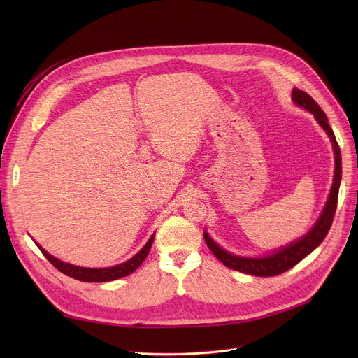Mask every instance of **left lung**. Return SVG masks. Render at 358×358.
I'll return each instance as SVG.
<instances>
[{
	"mask_svg": "<svg viewBox=\"0 0 358 358\" xmlns=\"http://www.w3.org/2000/svg\"><path fill=\"white\" fill-rule=\"evenodd\" d=\"M292 100L294 104L299 107H303L305 110L310 111L315 116L316 122L322 126V129L327 131V135L329 136L332 146H334V154H335V173H334V184L332 189L328 197V201L325 204V208L319 216L317 222L315 223V227L300 239L296 242L289 243L287 247H283L277 250L275 252L266 255V257H257V258H250V257H239L235 254H231L228 251H224L220 248L217 243L209 236V234L204 231V241L208 243L209 250L216 255L217 259H220L224 266L228 268H232L235 271H241L245 274L257 275V277H271V275H278L281 273H285L290 268H293L297 262L302 261L306 255H309L316 247H319L329 228L332 224L335 210H336V203H338V192H340V182H341V150L340 146L336 143L335 135L328 124V117L324 113V110L317 106V103L309 96L308 92L293 88L292 91Z\"/></svg>",
	"mask_w": 358,
	"mask_h": 358,
	"instance_id": "obj_1",
	"label": "left lung"
}]
</instances>
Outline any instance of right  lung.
Wrapping results in <instances>:
<instances>
[{
    "mask_svg": "<svg viewBox=\"0 0 358 358\" xmlns=\"http://www.w3.org/2000/svg\"><path fill=\"white\" fill-rule=\"evenodd\" d=\"M152 242H154V235L149 238V241L145 243V247L135 257H131L130 259L123 262V264L108 267V268H85V267L72 266V264H68V262H64L58 258H55L53 255L46 252L41 245H37V247H39V250L43 252V255L48 258L50 264L58 268L61 273H64L75 280H80V281H88V283H103V281L117 280V278L126 277V275L134 273L148 257L149 250H150V247H152Z\"/></svg>",
    "mask_w": 358,
    "mask_h": 358,
    "instance_id": "add662e5",
    "label": "right lung"
}]
</instances>
